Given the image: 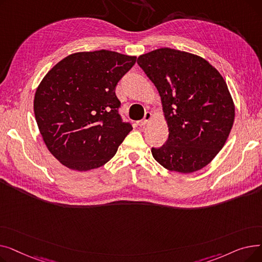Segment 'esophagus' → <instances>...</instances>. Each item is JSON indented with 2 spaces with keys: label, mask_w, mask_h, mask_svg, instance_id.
<instances>
[{
  "label": "esophagus",
  "mask_w": 262,
  "mask_h": 262,
  "mask_svg": "<svg viewBox=\"0 0 262 262\" xmlns=\"http://www.w3.org/2000/svg\"><path fill=\"white\" fill-rule=\"evenodd\" d=\"M150 119H152V114L147 112V113H145L144 118H143L141 121H138V122H137V125H139V126H144L145 124H146Z\"/></svg>",
  "instance_id": "34e87169"
}]
</instances>
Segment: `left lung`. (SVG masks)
<instances>
[{
    "label": "left lung",
    "instance_id": "1",
    "mask_svg": "<svg viewBox=\"0 0 262 262\" xmlns=\"http://www.w3.org/2000/svg\"><path fill=\"white\" fill-rule=\"evenodd\" d=\"M139 67L157 88L169 137L152 155L180 173L203 169L224 146L235 120L227 85L207 60L169 48L138 57Z\"/></svg>",
    "mask_w": 262,
    "mask_h": 262
}]
</instances>
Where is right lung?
<instances>
[{"instance_id": "add662e5", "label": "right lung", "mask_w": 262, "mask_h": 262, "mask_svg": "<svg viewBox=\"0 0 262 262\" xmlns=\"http://www.w3.org/2000/svg\"><path fill=\"white\" fill-rule=\"evenodd\" d=\"M137 57L101 50L69 55L38 86L34 113L52 155L76 171L100 168L133 129L119 114L116 86Z\"/></svg>"}]
</instances>
